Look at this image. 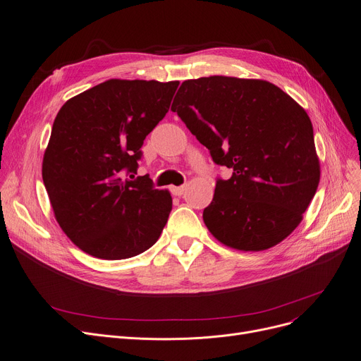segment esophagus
<instances>
[{
    "label": "esophagus",
    "instance_id": "esophagus-1",
    "mask_svg": "<svg viewBox=\"0 0 361 361\" xmlns=\"http://www.w3.org/2000/svg\"><path fill=\"white\" fill-rule=\"evenodd\" d=\"M185 192V185H180V187H171V193L174 196H183Z\"/></svg>",
    "mask_w": 361,
    "mask_h": 361
}]
</instances>
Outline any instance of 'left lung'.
I'll list each match as a JSON object with an SVG mask.
<instances>
[{"mask_svg":"<svg viewBox=\"0 0 361 361\" xmlns=\"http://www.w3.org/2000/svg\"><path fill=\"white\" fill-rule=\"evenodd\" d=\"M216 165L203 221L233 249L260 252L288 237L302 219L320 178L313 126L290 94L256 79L211 75L185 80L173 106Z\"/></svg>","mask_w":361,"mask_h":361,"instance_id":"obj_1","label":"left lung"}]
</instances>
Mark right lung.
I'll return each mask as SVG.
<instances>
[{"instance_id":"1","label":"right lung","mask_w":361,"mask_h":361,"mask_svg":"<svg viewBox=\"0 0 361 361\" xmlns=\"http://www.w3.org/2000/svg\"><path fill=\"white\" fill-rule=\"evenodd\" d=\"M178 82L111 79L56 114L42 178L56 222L90 256H137L159 238L173 197L136 177L143 140L165 117ZM130 175L124 179L123 174Z\"/></svg>"}]
</instances>
